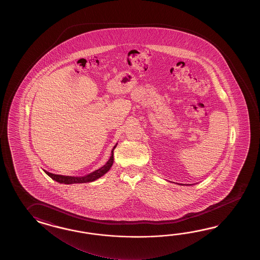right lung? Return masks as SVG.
<instances>
[{"label": "right lung", "mask_w": 260, "mask_h": 260, "mask_svg": "<svg viewBox=\"0 0 260 260\" xmlns=\"http://www.w3.org/2000/svg\"><path fill=\"white\" fill-rule=\"evenodd\" d=\"M117 144L113 147V149L111 150V156L110 160L107 161L105 166H102L100 169L95 170V171L89 174L87 176L84 177H67V176H61V175H55L49 172L44 170L52 179L55 180L56 182L64 183V184H77V183H87L94 181L95 179L102 177L103 175H105L107 172L111 169V166L113 164V150L116 148Z\"/></svg>", "instance_id": "obj_1"}]
</instances>
